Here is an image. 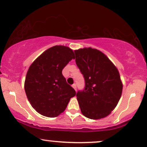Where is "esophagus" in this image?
<instances>
[{"mask_svg": "<svg viewBox=\"0 0 147 147\" xmlns=\"http://www.w3.org/2000/svg\"><path fill=\"white\" fill-rule=\"evenodd\" d=\"M72 87H73L76 91V84H72Z\"/></svg>", "mask_w": 147, "mask_h": 147, "instance_id": "1", "label": "esophagus"}]
</instances>
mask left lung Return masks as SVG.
<instances>
[{"label":"left lung","mask_w":147,"mask_h":147,"mask_svg":"<svg viewBox=\"0 0 147 147\" xmlns=\"http://www.w3.org/2000/svg\"><path fill=\"white\" fill-rule=\"evenodd\" d=\"M74 52L76 63L85 81L84 90L76 94L81 112L93 120L105 118L121 97L122 83L118 69L96 49L83 48Z\"/></svg>","instance_id":"8db88e82"}]
</instances>
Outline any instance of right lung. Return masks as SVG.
I'll list each match as a JSON object with an SVG mask.
<instances>
[{"instance_id": "right-lung-1", "label": "right lung", "mask_w": 147, "mask_h": 147, "mask_svg": "<svg viewBox=\"0 0 147 147\" xmlns=\"http://www.w3.org/2000/svg\"><path fill=\"white\" fill-rule=\"evenodd\" d=\"M74 58L73 50L63 45L45 51L29 67L25 91L32 107L40 114L54 118L63 113L76 91L67 83L62 71Z\"/></svg>"}]
</instances>
